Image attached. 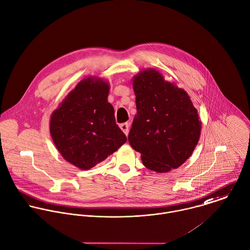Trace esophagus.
Segmentation results:
<instances>
[{
  "label": "esophagus",
  "instance_id": "34e87169",
  "mask_svg": "<svg viewBox=\"0 0 250 250\" xmlns=\"http://www.w3.org/2000/svg\"><path fill=\"white\" fill-rule=\"evenodd\" d=\"M120 127H121V129L124 131V133H125V135H127V134H128V128H129V125H128V124H127V123L121 124V125H120Z\"/></svg>",
  "mask_w": 250,
  "mask_h": 250
}]
</instances>
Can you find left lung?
<instances>
[{"label": "left lung", "mask_w": 250, "mask_h": 250, "mask_svg": "<svg viewBox=\"0 0 250 250\" xmlns=\"http://www.w3.org/2000/svg\"><path fill=\"white\" fill-rule=\"evenodd\" d=\"M133 89L137 113L128 133L130 146L151 170L168 172L179 167L201 135L198 111L189 95L153 69L134 78Z\"/></svg>", "instance_id": "1"}]
</instances>
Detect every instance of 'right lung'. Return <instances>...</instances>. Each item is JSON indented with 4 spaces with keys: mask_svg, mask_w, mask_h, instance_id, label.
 <instances>
[{
    "mask_svg": "<svg viewBox=\"0 0 250 250\" xmlns=\"http://www.w3.org/2000/svg\"><path fill=\"white\" fill-rule=\"evenodd\" d=\"M108 93L106 82L84 79L52 113V140L62 157L81 169L95 167L126 142Z\"/></svg>",
    "mask_w": 250,
    "mask_h": 250,
    "instance_id": "add662e5",
    "label": "right lung"
}]
</instances>
